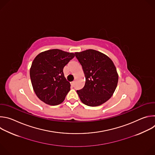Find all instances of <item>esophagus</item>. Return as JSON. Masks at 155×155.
I'll list each match as a JSON object with an SVG mask.
<instances>
[{
	"label": "esophagus",
	"mask_w": 155,
	"mask_h": 155,
	"mask_svg": "<svg viewBox=\"0 0 155 155\" xmlns=\"http://www.w3.org/2000/svg\"><path fill=\"white\" fill-rule=\"evenodd\" d=\"M74 83H75V81H71V86H74Z\"/></svg>",
	"instance_id": "1"
}]
</instances>
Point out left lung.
Segmentation results:
<instances>
[{
    "instance_id": "1",
    "label": "left lung",
    "mask_w": 155,
    "mask_h": 155,
    "mask_svg": "<svg viewBox=\"0 0 155 155\" xmlns=\"http://www.w3.org/2000/svg\"><path fill=\"white\" fill-rule=\"evenodd\" d=\"M75 54L82 66L86 79L84 87L77 90L81 101L90 107L104 104L112 96L118 84V75L113 61L94 50Z\"/></svg>"
}]
</instances>
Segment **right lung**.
<instances>
[{
    "label": "right lung",
    "instance_id": "right-lung-1",
    "mask_svg": "<svg viewBox=\"0 0 155 155\" xmlns=\"http://www.w3.org/2000/svg\"><path fill=\"white\" fill-rule=\"evenodd\" d=\"M75 54L60 50H50L38 54L30 69V77L37 96L51 105L62 103L71 90L63 69Z\"/></svg>",
    "mask_w": 155,
    "mask_h": 155
}]
</instances>
